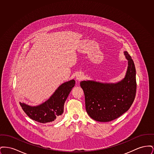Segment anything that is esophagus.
Returning <instances> with one entry per match:
<instances>
[{"mask_svg":"<svg viewBox=\"0 0 154 154\" xmlns=\"http://www.w3.org/2000/svg\"><path fill=\"white\" fill-rule=\"evenodd\" d=\"M76 79H77V80H82L83 79V76L81 74H78L77 75H76Z\"/></svg>","mask_w":154,"mask_h":154,"instance_id":"1","label":"esophagus"}]
</instances>
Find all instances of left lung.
<instances>
[{"instance_id":"obj_1","label":"left lung","mask_w":154,"mask_h":154,"mask_svg":"<svg viewBox=\"0 0 154 154\" xmlns=\"http://www.w3.org/2000/svg\"><path fill=\"white\" fill-rule=\"evenodd\" d=\"M128 60L123 80L117 83H102L95 81H81L84 91L86 111L90 117L99 122H109L129 109L136 93V69L131 57L124 52Z\"/></svg>"}]
</instances>
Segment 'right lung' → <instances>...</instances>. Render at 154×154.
Masks as SVG:
<instances>
[{
    "mask_svg": "<svg viewBox=\"0 0 154 154\" xmlns=\"http://www.w3.org/2000/svg\"><path fill=\"white\" fill-rule=\"evenodd\" d=\"M74 85V80L62 84L49 99L38 106H30L21 102L20 104L26 115L35 121L43 124L56 121L63 114L65 102Z\"/></svg>",
    "mask_w": 154,
    "mask_h": 154,
    "instance_id": "obj_1",
    "label": "right lung"
}]
</instances>
